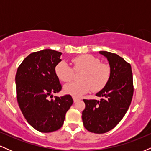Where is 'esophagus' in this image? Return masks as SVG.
<instances>
[{"label":"esophagus","instance_id":"esophagus-1","mask_svg":"<svg viewBox=\"0 0 151 151\" xmlns=\"http://www.w3.org/2000/svg\"><path fill=\"white\" fill-rule=\"evenodd\" d=\"M73 99H74V103H76V102H77V101H79V99H78V98H77V97H73Z\"/></svg>","mask_w":151,"mask_h":151}]
</instances>
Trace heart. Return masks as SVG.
<instances>
[{"mask_svg":"<svg viewBox=\"0 0 151 151\" xmlns=\"http://www.w3.org/2000/svg\"><path fill=\"white\" fill-rule=\"evenodd\" d=\"M73 69L65 62H60L55 66V72L60 80L70 81L74 77V72H81L79 79L64 86L65 93L79 96L91 89L99 91L106 85L111 76V68L108 65L101 63L98 58L90 55L75 57L71 60Z\"/></svg>","mask_w":151,"mask_h":151,"instance_id":"1","label":"heart"}]
</instances>
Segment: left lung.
Masks as SVG:
<instances>
[{
	"label": "left lung",
	"mask_w": 151,
	"mask_h": 151,
	"mask_svg": "<svg viewBox=\"0 0 151 151\" xmlns=\"http://www.w3.org/2000/svg\"><path fill=\"white\" fill-rule=\"evenodd\" d=\"M108 60L111 76L106 85L96 96L100 101L84 99L82 121L86 130L104 133L113 129L124 118L131 103L133 82L131 66L115 53L100 51Z\"/></svg>",
	"instance_id": "1"
}]
</instances>
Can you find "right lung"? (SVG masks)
Wrapping results in <instances>:
<instances>
[{
    "label": "right lung",
    "mask_w": 151,
    "mask_h": 151,
    "mask_svg": "<svg viewBox=\"0 0 151 151\" xmlns=\"http://www.w3.org/2000/svg\"><path fill=\"white\" fill-rule=\"evenodd\" d=\"M61 55L50 49L31 53L19 66L15 75L19 107L28 124L42 133L60 129L73 104L69 94L49 99L62 89L55 72Z\"/></svg>",
    "instance_id": "1"
}]
</instances>
